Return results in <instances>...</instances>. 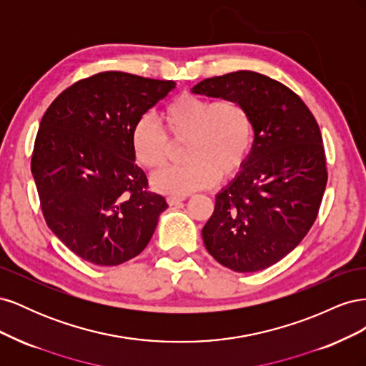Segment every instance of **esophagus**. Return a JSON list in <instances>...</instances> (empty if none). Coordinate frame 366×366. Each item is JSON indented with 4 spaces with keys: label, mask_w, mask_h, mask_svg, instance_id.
<instances>
[{
    "label": "esophagus",
    "mask_w": 366,
    "mask_h": 366,
    "mask_svg": "<svg viewBox=\"0 0 366 366\" xmlns=\"http://www.w3.org/2000/svg\"><path fill=\"white\" fill-rule=\"evenodd\" d=\"M166 200H168V203H169L171 206H174V204H179V203H182L183 200H186V197H175V195H169L168 198H166Z\"/></svg>",
    "instance_id": "esophagus-1"
}]
</instances>
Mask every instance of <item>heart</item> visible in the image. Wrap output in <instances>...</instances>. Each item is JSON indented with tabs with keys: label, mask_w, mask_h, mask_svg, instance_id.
I'll use <instances>...</instances> for the list:
<instances>
[{
	"label": "heart",
	"mask_w": 366,
	"mask_h": 366,
	"mask_svg": "<svg viewBox=\"0 0 366 366\" xmlns=\"http://www.w3.org/2000/svg\"><path fill=\"white\" fill-rule=\"evenodd\" d=\"M162 117L174 143L186 142V162L154 175L156 191L184 197L214 186L221 175H235L244 166L253 143V122L247 107L237 99L212 102L200 96L180 94L163 108ZM170 141L149 116L140 117L131 132L136 160L148 169H159L168 162Z\"/></svg>",
	"instance_id": "obj_1"
}]
</instances>
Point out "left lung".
<instances>
[{"label": "left lung", "instance_id": "left-lung-1", "mask_svg": "<svg viewBox=\"0 0 366 366\" xmlns=\"http://www.w3.org/2000/svg\"><path fill=\"white\" fill-rule=\"evenodd\" d=\"M191 92L242 102L254 132L244 166L215 195L202 230L204 246L234 272L267 269L304 239L317 217L328 177L317 122L290 88L254 71L209 77Z\"/></svg>", "mask_w": 366, "mask_h": 366}]
</instances>
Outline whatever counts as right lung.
Segmentation results:
<instances>
[{
    "mask_svg": "<svg viewBox=\"0 0 366 366\" xmlns=\"http://www.w3.org/2000/svg\"><path fill=\"white\" fill-rule=\"evenodd\" d=\"M174 81L104 71L64 90L44 114L31 174L46 223L77 257L119 265L148 246L164 198L136 164V122Z\"/></svg>",
    "mask_w": 366,
    "mask_h": 366,
    "instance_id": "right-lung-1",
    "label": "right lung"
}]
</instances>
